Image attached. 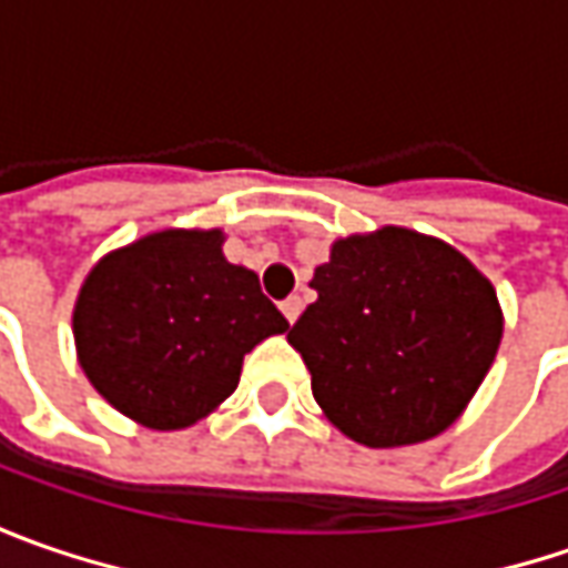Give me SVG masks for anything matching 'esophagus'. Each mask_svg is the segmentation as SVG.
Returning a JSON list of instances; mask_svg holds the SVG:
<instances>
[{
    "mask_svg": "<svg viewBox=\"0 0 568 568\" xmlns=\"http://www.w3.org/2000/svg\"><path fill=\"white\" fill-rule=\"evenodd\" d=\"M281 313H284V318L294 325L296 318H300V313H303V300H300V296H287V300L281 303Z\"/></svg>",
    "mask_w": 568,
    "mask_h": 568,
    "instance_id": "esophagus-1",
    "label": "esophagus"
}]
</instances>
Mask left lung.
<instances>
[{
	"mask_svg": "<svg viewBox=\"0 0 568 568\" xmlns=\"http://www.w3.org/2000/svg\"><path fill=\"white\" fill-rule=\"evenodd\" d=\"M310 287L318 300L287 341L328 420L369 448L439 436L503 338L490 281L462 252L414 230L338 240Z\"/></svg>",
	"mask_w": 568,
	"mask_h": 568,
	"instance_id": "obj_1",
	"label": "left lung"
}]
</instances>
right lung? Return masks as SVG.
I'll return each mask as SVG.
<instances>
[{
    "mask_svg": "<svg viewBox=\"0 0 568 568\" xmlns=\"http://www.w3.org/2000/svg\"><path fill=\"white\" fill-rule=\"evenodd\" d=\"M221 230H161L100 258L75 306L84 376L120 414L183 429L233 395L243 357L287 332Z\"/></svg>",
    "mask_w": 568,
    "mask_h": 568,
    "instance_id": "add662e5",
    "label": "right lung"
}]
</instances>
